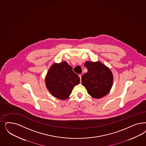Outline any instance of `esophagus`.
<instances>
[{"instance_id":"esophagus-1","label":"esophagus","mask_w":146,"mask_h":146,"mask_svg":"<svg viewBox=\"0 0 146 146\" xmlns=\"http://www.w3.org/2000/svg\"><path fill=\"white\" fill-rule=\"evenodd\" d=\"M79 77H80V82L81 81V75H79Z\"/></svg>"}]
</instances>
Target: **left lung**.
Here are the masks:
<instances>
[{
    "label": "left lung",
    "mask_w": 146,
    "mask_h": 146,
    "mask_svg": "<svg viewBox=\"0 0 146 146\" xmlns=\"http://www.w3.org/2000/svg\"><path fill=\"white\" fill-rule=\"evenodd\" d=\"M85 66L88 72L82 76V84L90 96L99 99L108 93L113 84L111 70L99 61H86Z\"/></svg>",
    "instance_id": "obj_1"
}]
</instances>
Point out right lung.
<instances>
[{
	"label": "right lung",
	"mask_w": 146,
	"mask_h": 146,
	"mask_svg": "<svg viewBox=\"0 0 146 146\" xmlns=\"http://www.w3.org/2000/svg\"><path fill=\"white\" fill-rule=\"evenodd\" d=\"M48 90L55 98L65 100L72 89L80 82V78L66 61L54 64L50 67L45 79Z\"/></svg>",
	"instance_id": "add662e5"
}]
</instances>
